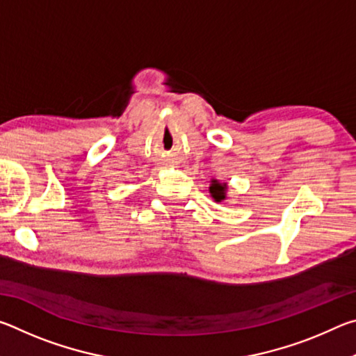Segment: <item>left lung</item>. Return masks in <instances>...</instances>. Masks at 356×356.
Returning <instances> with one entry per match:
<instances>
[{
    "instance_id": "8db88e82",
    "label": "left lung",
    "mask_w": 356,
    "mask_h": 356,
    "mask_svg": "<svg viewBox=\"0 0 356 356\" xmlns=\"http://www.w3.org/2000/svg\"><path fill=\"white\" fill-rule=\"evenodd\" d=\"M226 184H220L218 180H212V185H210V193H212V197L216 202H221L226 197Z\"/></svg>"
}]
</instances>
